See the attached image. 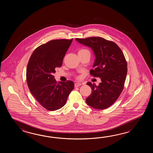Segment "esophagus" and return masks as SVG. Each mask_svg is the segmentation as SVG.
Listing matches in <instances>:
<instances>
[{"mask_svg": "<svg viewBox=\"0 0 153 153\" xmlns=\"http://www.w3.org/2000/svg\"><path fill=\"white\" fill-rule=\"evenodd\" d=\"M81 83H79V82H76V83H75V88H77V87H79V86H80V85H81Z\"/></svg>", "mask_w": 153, "mask_h": 153, "instance_id": "esophagus-1", "label": "esophagus"}]
</instances>
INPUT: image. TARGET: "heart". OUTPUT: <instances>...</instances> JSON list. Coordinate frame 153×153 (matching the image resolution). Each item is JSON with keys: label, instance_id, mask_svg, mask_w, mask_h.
<instances>
[{"label": "heart", "instance_id": "b5f03b06", "mask_svg": "<svg viewBox=\"0 0 153 153\" xmlns=\"http://www.w3.org/2000/svg\"><path fill=\"white\" fill-rule=\"evenodd\" d=\"M87 52L90 53V51L88 50V49L82 48V49H80V50H79L78 53H87Z\"/></svg>", "mask_w": 153, "mask_h": 153}]
</instances>
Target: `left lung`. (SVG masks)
<instances>
[{"instance_id":"8db88e82","label":"left lung","mask_w":153,"mask_h":153,"mask_svg":"<svg viewBox=\"0 0 153 153\" xmlns=\"http://www.w3.org/2000/svg\"><path fill=\"white\" fill-rule=\"evenodd\" d=\"M75 40L93 50L96 59L90 75L101 78L102 81L98 86L87 83L92 92L86 103L96 109H105L117 100L123 90L127 72L124 53L116 43L101 37Z\"/></svg>"}]
</instances>
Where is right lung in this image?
<instances>
[{"label": "right lung", "mask_w": 153, "mask_h": 153, "mask_svg": "<svg viewBox=\"0 0 153 153\" xmlns=\"http://www.w3.org/2000/svg\"><path fill=\"white\" fill-rule=\"evenodd\" d=\"M72 41L73 39H56L42 44L35 49L28 63L26 80L30 92L48 111L63 107L74 88L71 80L57 84L53 75L55 68L62 66Z\"/></svg>", "instance_id": "1"}]
</instances>
